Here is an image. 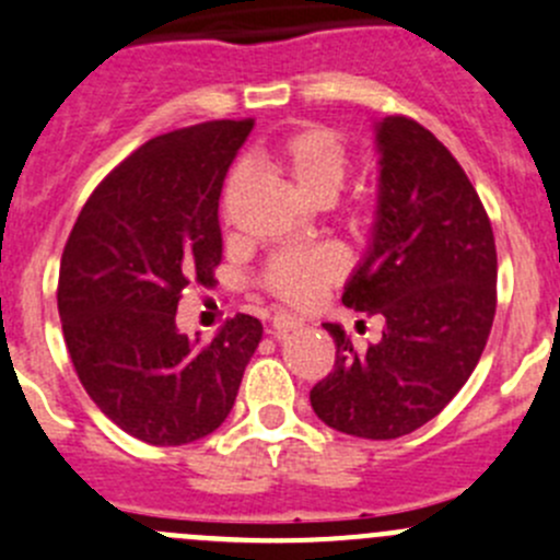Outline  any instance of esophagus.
<instances>
[{
  "label": "esophagus",
  "instance_id": "34e87169",
  "mask_svg": "<svg viewBox=\"0 0 560 560\" xmlns=\"http://www.w3.org/2000/svg\"><path fill=\"white\" fill-rule=\"evenodd\" d=\"M301 325H303L301 317H292V314H287V312H276L273 319H270V336L281 339V336H287L290 330L301 328Z\"/></svg>",
  "mask_w": 560,
  "mask_h": 560
}]
</instances>
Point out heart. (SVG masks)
Masks as SVG:
<instances>
[{
    "label": "heart",
    "mask_w": 560,
    "mask_h": 560,
    "mask_svg": "<svg viewBox=\"0 0 560 560\" xmlns=\"http://www.w3.org/2000/svg\"><path fill=\"white\" fill-rule=\"evenodd\" d=\"M268 155L292 177L303 197L312 202H330L341 191L350 172V153L336 130L325 125H303L279 136L268 148ZM243 166L226 175L224 208L241 188ZM345 273L339 252L334 248H306V252H281L268 262L262 273V287L290 306H308L328 284Z\"/></svg>",
    "instance_id": "1"
}]
</instances>
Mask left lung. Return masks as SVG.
<instances>
[{
	"instance_id": "8db88e82",
	"label": "left lung",
	"mask_w": 560,
	"mask_h": 560,
	"mask_svg": "<svg viewBox=\"0 0 560 560\" xmlns=\"http://www.w3.org/2000/svg\"><path fill=\"white\" fill-rule=\"evenodd\" d=\"M380 197L372 246L341 303L385 319L355 350L341 325L314 412L366 441L410 435L468 383L495 319L498 254L490 215L446 144L405 114L377 122Z\"/></svg>"
}]
</instances>
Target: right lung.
I'll use <instances>...</instances> for the list:
<instances>
[{"label": "right lung", "mask_w": 560, "mask_h": 560, "mask_svg": "<svg viewBox=\"0 0 560 560\" xmlns=\"http://www.w3.org/2000/svg\"><path fill=\"white\" fill-rule=\"evenodd\" d=\"M254 119L155 136L81 208L59 262L57 308L81 385L119 430L183 446L224 424L262 323L235 314L213 341L177 330V303L221 262L219 197Z\"/></svg>", "instance_id": "add662e5"}]
</instances>
